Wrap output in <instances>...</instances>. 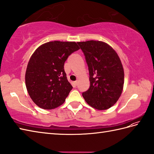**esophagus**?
Masks as SVG:
<instances>
[{"mask_svg": "<svg viewBox=\"0 0 154 154\" xmlns=\"http://www.w3.org/2000/svg\"><path fill=\"white\" fill-rule=\"evenodd\" d=\"M77 83H78L77 81H74V82H73V83H74V85H77Z\"/></svg>", "mask_w": 154, "mask_h": 154, "instance_id": "34e87169", "label": "esophagus"}]
</instances>
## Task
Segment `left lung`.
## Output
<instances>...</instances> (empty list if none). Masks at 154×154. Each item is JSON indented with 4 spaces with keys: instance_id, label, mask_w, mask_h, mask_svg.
Segmentation results:
<instances>
[{
    "instance_id": "8db88e82",
    "label": "left lung",
    "mask_w": 154,
    "mask_h": 154,
    "mask_svg": "<svg viewBox=\"0 0 154 154\" xmlns=\"http://www.w3.org/2000/svg\"><path fill=\"white\" fill-rule=\"evenodd\" d=\"M85 56L90 87L83 92L85 100L92 108L106 110L119 100L124 85V69L112 46L99 41L77 42Z\"/></svg>"
}]
</instances>
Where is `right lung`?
I'll return each instance as SVG.
<instances>
[{
  "label": "right lung",
  "instance_id": "1",
  "mask_svg": "<svg viewBox=\"0 0 154 154\" xmlns=\"http://www.w3.org/2000/svg\"><path fill=\"white\" fill-rule=\"evenodd\" d=\"M79 47L75 42L51 41L35 50L26 71L28 94L39 108L52 109L64 103L73 87L67 81L64 63Z\"/></svg>",
  "mask_w": 154,
  "mask_h": 154
}]
</instances>
